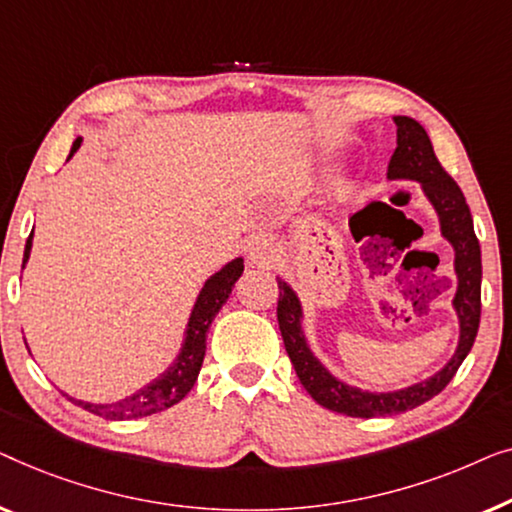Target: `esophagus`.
<instances>
[{
	"instance_id": "34e87169",
	"label": "esophagus",
	"mask_w": 512,
	"mask_h": 512,
	"mask_svg": "<svg viewBox=\"0 0 512 512\" xmlns=\"http://www.w3.org/2000/svg\"><path fill=\"white\" fill-rule=\"evenodd\" d=\"M248 259L250 264H257V266H269L278 259V248L276 243L271 239H266V236H259L253 243L248 246Z\"/></svg>"
}]
</instances>
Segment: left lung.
<instances>
[{
    "mask_svg": "<svg viewBox=\"0 0 512 512\" xmlns=\"http://www.w3.org/2000/svg\"><path fill=\"white\" fill-rule=\"evenodd\" d=\"M394 125H397V150H394L390 167H387V178L390 181H415L422 185L424 197L434 206L438 222H441L443 239L455 250L457 292L452 299V308L459 318V343L450 362L422 383L394 392L359 390V387H352L331 376L320 359L313 355V350L308 348L304 327H301L304 311H301L297 292L285 280L278 278V325L301 385L320 406L350 417L399 415L436 397L455 378L457 369L471 352L480 325L482 262L469 204H466L459 185L438 162L429 134L424 132L420 122L408 118V115H394Z\"/></svg>",
    "mask_w": 512,
    "mask_h": 512,
    "instance_id": "8db88e82",
    "label": "left lung"
}]
</instances>
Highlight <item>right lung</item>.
<instances>
[{"label":"right lung","mask_w":512,"mask_h":512,"mask_svg":"<svg viewBox=\"0 0 512 512\" xmlns=\"http://www.w3.org/2000/svg\"><path fill=\"white\" fill-rule=\"evenodd\" d=\"M81 143L83 139L78 136L74 146H71L69 157H74L76 150L81 148ZM32 236H34V229L30 239L25 243L23 269L32 253ZM241 273H243V257H236L206 280L197 301H194L190 320H187L181 352L176 355L174 364H171L160 378H155L153 383H148L143 390L132 394V397L120 399L115 403H90V401L69 397V394H64V397H67L71 403H76V406L85 408L88 413L106 417V420H136V417H148L174 406V403L181 401L185 394L192 390L194 383H197V376L206 355L208 327H211V322L215 315H218L222 304L229 299L232 287L236 280L241 278Z\"/></svg>","instance_id":"1"}]
</instances>
